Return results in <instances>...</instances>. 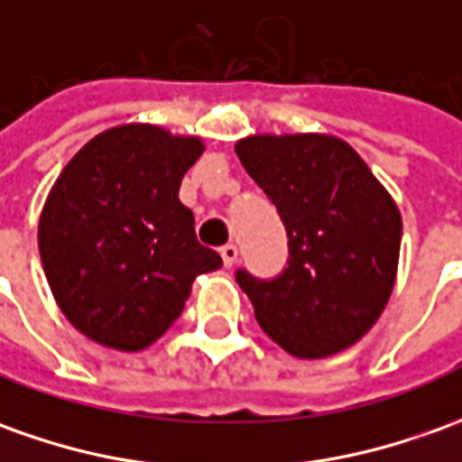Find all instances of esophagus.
Returning <instances> with one entry per match:
<instances>
[{
    "label": "esophagus",
    "mask_w": 462,
    "mask_h": 462,
    "mask_svg": "<svg viewBox=\"0 0 462 462\" xmlns=\"http://www.w3.org/2000/svg\"><path fill=\"white\" fill-rule=\"evenodd\" d=\"M221 259H224V266H234L238 259V249L234 246V244H226V246H221Z\"/></svg>",
    "instance_id": "34e87169"
}]
</instances>
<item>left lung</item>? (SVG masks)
<instances>
[{
  "instance_id": "1",
  "label": "left lung",
  "mask_w": 462,
  "mask_h": 462,
  "mask_svg": "<svg viewBox=\"0 0 462 462\" xmlns=\"http://www.w3.org/2000/svg\"><path fill=\"white\" fill-rule=\"evenodd\" d=\"M289 236V266L272 282L238 272L256 322L299 359L359 342L390 301L402 216L359 152L327 133H256L236 143Z\"/></svg>"
}]
</instances>
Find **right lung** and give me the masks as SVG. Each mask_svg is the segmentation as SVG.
Returning a JSON list of instances; mask_svg holds the SVG:
<instances>
[{
  "label": "right lung",
  "mask_w": 462,
  "mask_h": 462,
  "mask_svg": "<svg viewBox=\"0 0 462 462\" xmlns=\"http://www.w3.org/2000/svg\"><path fill=\"white\" fill-rule=\"evenodd\" d=\"M199 135L125 123L85 143L44 200L37 244L69 324L97 345L140 352L168 332L196 276L221 256L200 246L180 180Z\"/></svg>",
  "instance_id": "right-lung-1"
}]
</instances>
